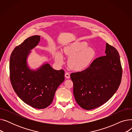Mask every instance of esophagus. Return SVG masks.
Instances as JSON below:
<instances>
[{
  "label": "esophagus",
  "mask_w": 132,
  "mask_h": 132,
  "mask_svg": "<svg viewBox=\"0 0 132 132\" xmlns=\"http://www.w3.org/2000/svg\"><path fill=\"white\" fill-rule=\"evenodd\" d=\"M65 77L66 79H70V74H69V73L66 72L65 74Z\"/></svg>",
  "instance_id": "34e87169"
}]
</instances>
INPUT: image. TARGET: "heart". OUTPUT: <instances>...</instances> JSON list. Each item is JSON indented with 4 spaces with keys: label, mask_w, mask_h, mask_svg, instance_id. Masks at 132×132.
<instances>
[{
    "label": "heart",
    "mask_w": 132,
    "mask_h": 132,
    "mask_svg": "<svg viewBox=\"0 0 132 132\" xmlns=\"http://www.w3.org/2000/svg\"><path fill=\"white\" fill-rule=\"evenodd\" d=\"M64 53L69 57L68 65L72 70L80 72L84 70L95 57L96 52L93 47L88 46L85 42L75 41L64 48ZM55 60L58 64L64 62V56L60 51L54 53Z\"/></svg>",
    "instance_id": "heart-1"
}]
</instances>
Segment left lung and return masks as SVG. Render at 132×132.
Returning a JSON list of instances; mask_svg holds the SVG:
<instances>
[{
	"label": "left lung",
	"mask_w": 132,
	"mask_h": 132,
	"mask_svg": "<svg viewBox=\"0 0 132 132\" xmlns=\"http://www.w3.org/2000/svg\"><path fill=\"white\" fill-rule=\"evenodd\" d=\"M105 53V56L95 59L86 70L71 74L75 101L85 110L107 102L121 83L122 70L118 52L106 43Z\"/></svg>",
	"instance_id": "8db88e82"
}]
</instances>
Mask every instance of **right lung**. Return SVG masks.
Returning a JSON list of instances; mask_svg holds the SVG:
<instances>
[{
  "label": "right lung",
  "mask_w": 132,
  "mask_h": 132,
  "mask_svg": "<svg viewBox=\"0 0 132 132\" xmlns=\"http://www.w3.org/2000/svg\"><path fill=\"white\" fill-rule=\"evenodd\" d=\"M40 37L31 36L14 48L10 57V73L12 87L19 97L34 108L43 109L52 103L55 91L65 80V72L54 70L48 63L36 70L28 66V55L38 45Z\"/></svg>",
  "instance_id": "obj_1"
}]
</instances>
